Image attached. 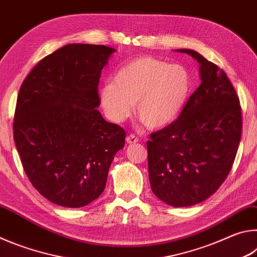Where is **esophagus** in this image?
I'll return each instance as SVG.
<instances>
[{
  "label": "esophagus",
  "mask_w": 257,
  "mask_h": 257,
  "mask_svg": "<svg viewBox=\"0 0 257 257\" xmlns=\"http://www.w3.org/2000/svg\"><path fill=\"white\" fill-rule=\"evenodd\" d=\"M125 142H127L128 144H135V143L138 142V138H137V136H135V135L130 134V135H128L127 138H125Z\"/></svg>",
  "instance_id": "esophagus-1"
}]
</instances>
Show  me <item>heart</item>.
I'll use <instances>...</instances> for the list:
<instances>
[{
    "label": "heart",
    "instance_id": "b5f03b06",
    "mask_svg": "<svg viewBox=\"0 0 257 257\" xmlns=\"http://www.w3.org/2000/svg\"><path fill=\"white\" fill-rule=\"evenodd\" d=\"M191 89V76L179 63L169 64L153 56H141L115 73L101 89V102L108 118L127 119L136 103L137 118L145 127L160 129L175 121Z\"/></svg>",
    "mask_w": 257,
    "mask_h": 257
}]
</instances>
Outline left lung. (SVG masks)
I'll return each mask as SVG.
<instances>
[{
  "label": "left lung",
  "instance_id": "1",
  "mask_svg": "<svg viewBox=\"0 0 257 257\" xmlns=\"http://www.w3.org/2000/svg\"><path fill=\"white\" fill-rule=\"evenodd\" d=\"M201 64V85L178 119L151 134L149 178L152 191L175 207L205 201L223 184L241 138V106L231 81L216 64L193 50Z\"/></svg>",
  "mask_w": 257,
  "mask_h": 257
}]
</instances>
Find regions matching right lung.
<instances>
[{
  "instance_id": "right-lung-1",
  "label": "right lung",
  "mask_w": 257,
  "mask_h": 257,
  "mask_svg": "<svg viewBox=\"0 0 257 257\" xmlns=\"http://www.w3.org/2000/svg\"><path fill=\"white\" fill-rule=\"evenodd\" d=\"M115 50L68 44L42 59L20 87L14 139L29 181L50 202L77 208L103 193L125 132L96 107L102 69Z\"/></svg>"
}]
</instances>
